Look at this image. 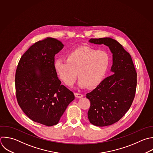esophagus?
<instances>
[{"mask_svg": "<svg viewBox=\"0 0 153 153\" xmlns=\"http://www.w3.org/2000/svg\"><path fill=\"white\" fill-rule=\"evenodd\" d=\"M74 94H75V96L76 97H77V98H79V99H80V98H82V97H83V95H82V94H80V93H74Z\"/></svg>", "mask_w": 153, "mask_h": 153, "instance_id": "1", "label": "esophagus"}]
</instances>
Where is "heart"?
<instances>
[{"mask_svg": "<svg viewBox=\"0 0 153 153\" xmlns=\"http://www.w3.org/2000/svg\"><path fill=\"white\" fill-rule=\"evenodd\" d=\"M109 64L110 57L106 51L82 47L70 51L66 60H56L54 68L58 77L68 86L74 83L77 72L78 85L83 88L87 85L93 87L98 85Z\"/></svg>", "mask_w": 153, "mask_h": 153, "instance_id": "b5f03b06", "label": "heart"}]
</instances>
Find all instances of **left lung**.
<instances>
[{
  "mask_svg": "<svg viewBox=\"0 0 153 153\" xmlns=\"http://www.w3.org/2000/svg\"><path fill=\"white\" fill-rule=\"evenodd\" d=\"M88 42L103 44L112 54V75L86 94L90 101L87 113L90 122L96 126H107L117 122L129 109L135 95L137 74L131 56L116 40L106 37Z\"/></svg>",
  "mask_w": 153,
  "mask_h": 153,
  "instance_id": "obj_1",
  "label": "left lung"
}]
</instances>
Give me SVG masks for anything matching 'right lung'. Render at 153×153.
I'll return each instance as SVG.
<instances>
[{
    "label": "right lung",
    "mask_w": 153,
    "mask_h": 153,
    "mask_svg": "<svg viewBox=\"0 0 153 153\" xmlns=\"http://www.w3.org/2000/svg\"><path fill=\"white\" fill-rule=\"evenodd\" d=\"M63 47L55 38L39 41L22 56L16 70L19 106L32 121L47 126L57 124L75 99L73 92L61 85L54 68V56Z\"/></svg>",
    "instance_id": "1"
}]
</instances>
